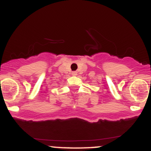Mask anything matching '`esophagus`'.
I'll list each match as a JSON object with an SVG mask.
<instances>
[{
    "instance_id": "esophagus-1",
    "label": "esophagus",
    "mask_w": 151,
    "mask_h": 151,
    "mask_svg": "<svg viewBox=\"0 0 151 151\" xmlns=\"http://www.w3.org/2000/svg\"><path fill=\"white\" fill-rule=\"evenodd\" d=\"M72 75L73 76H76L77 74V72H72Z\"/></svg>"
}]
</instances>
